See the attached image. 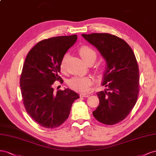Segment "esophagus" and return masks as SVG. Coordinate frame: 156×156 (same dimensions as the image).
<instances>
[{
	"label": "esophagus",
	"mask_w": 156,
	"mask_h": 156,
	"mask_svg": "<svg viewBox=\"0 0 156 156\" xmlns=\"http://www.w3.org/2000/svg\"><path fill=\"white\" fill-rule=\"evenodd\" d=\"M81 97H88L90 96V95L87 94V93H80V95Z\"/></svg>",
	"instance_id": "esophagus-1"
}]
</instances>
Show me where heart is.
<instances>
[{
    "instance_id": "b5f03b06",
    "label": "heart",
    "mask_w": 156,
    "mask_h": 156,
    "mask_svg": "<svg viewBox=\"0 0 156 156\" xmlns=\"http://www.w3.org/2000/svg\"><path fill=\"white\" fill-rule=\"evenodd\" d=\"M79 53L86 63L90 61H95L97 56L94 50L87 46H83L80 48ZM68 57L69 53H66L62 57L60 63V69L61 70H64L65 69L66 61ZM92 83L93 80L90 77H73L68 81V85L72 90L80 93L87 92L90 90V87Z\"/></svg>"
}]
</instances>
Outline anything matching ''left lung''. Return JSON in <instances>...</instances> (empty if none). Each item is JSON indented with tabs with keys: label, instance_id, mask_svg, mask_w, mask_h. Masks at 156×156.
I'll list each match as a JSON object with an SVG mask.
<instances>
[{
	"label": "left lung",
	"instance_id": "1",
	"mask_svg": "<svg viewBox=\"0 0 156 156\" xmlns=\"http://www.w3.org/2000/svg\"><path fill=\"white\" fill-rule=\"evenodd\" d=\"M105 59L102 86L97 92L99 105L93 112L99 122L112 126L125 119L134 107L139 92V66L131 48L123 39L108 33L82 34Z\"/></svg>",
	"mask_w": 156,
	"mask_h": 156
}]
</instances>
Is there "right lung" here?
Masks as SVG:
<instances>
[{"label": "right lung", "instance_id": "obj_1", "mask_svg": "<svg viewBox=\"0 0 156 156\" xmlns=\"http://www.w3.org/2000/svg\"><path fill=\"white\" fill-rule=\"evenodd\" d=\"M78 37L61 36L43 40L28 53L22 69L20 87L27 112L39 126H60L69 118L78 93L66 88L54 93L53 84L62 81L59 76L62 57Z\"/></svg>", "mask_w": 156, "mask_h": 156}]
</instances>
